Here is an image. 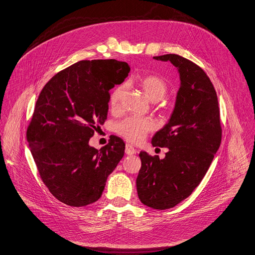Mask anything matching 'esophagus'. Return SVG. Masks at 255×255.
<instances>
[{"label":"esophagus","instance_id":"1","mask_svg":"<svg viewBox=\"0 0 255 255\" xmlns=\"http://www.w3.org/2000/svg\"><path fill=\"white\" fill-rule=\"evenodd\" d=\"M125 152H126V154L131 155V154H135L136 153V150L132 146H131L130 144H127L126 148H125Z\"/></svg>","mask_w":255,"mask_h":255}]
</instances>
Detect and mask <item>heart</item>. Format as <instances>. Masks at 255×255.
Masks as SVG:
<instances>
[{"label":"heart","instance_id":"b5f03b06","mask_svg":"<svg viewBox=\"0 0 255 255\" xmlns=\"http://www.w3.org/2000/svg\"><path fill=\"white\" fill-rule=\"evenodd\" d=\"M138 86L143 89L148 100L151 102L161 101L168 91L167 83L158 75L146 74L134 80ZM124 87L118 86L110 94L109 105L113 111L121 108ZM152 129V123L147 119L130 117L120 122L117 126V131L120 135L126 138L131 143H139L143 140L146 134Z\"/></svg>","mask_w":255,"mask_h":255}]
</instances>
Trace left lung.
<instances>
[{
  "label": "left lung",
  "instance_id": "obj_1",
  "mask_svg": "<svg viewBox=\"0 0 255 255\" xmlns=\"http://www.w3.org/2000/svg\"><path fill=\"white\" fill-rule=\"evenodd\" d=\"M170 62L180 73L181 86L170 120L154 134L153 147H166L163 159L139 153L136 178L139 201L165 210L187 199L200 185L222 140L218 97L206 72L177 54L153 56Z\"/></svg>",
  "mask_w": 255,
  "mask_h": 255
}]
</instances>
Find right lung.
<instances>
[{
  "label": "right lung",
  "instance_id": "right-lung-1",
  "mask_svg": "<svg viewBox=\"0 0 255 255\" xmlns=\"http://www.w3.org/2000/svg\"><path fill=\"white\" fill-rule=\"evenodd\" d=\"M129 71L126 62L80 61L42 89L26 135L43 183L60 202L71 207L97 202L124 156L121 137L110 136L100 150L89 139L107 119L110 89Z\"/></svg>",
  "mask_w": 255,
  "mask_h": 255
}]
</instances>
